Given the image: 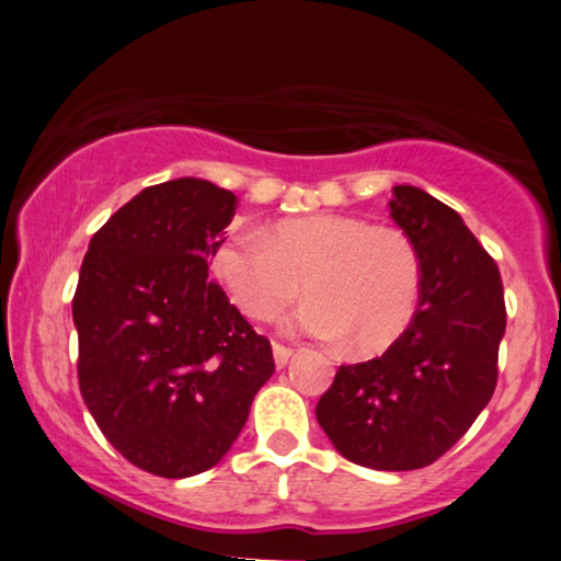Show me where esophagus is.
I'll use <instances>...</instances> for the list:
<instances>
[{"mask_svg":"<svg viewBox=\"0 0 561 561\" xmlns=\"http://www.w3.org/2000/svg\"><path fill=\"white\" fill-rule=\"evenodd\" d=\"M290 355H294V350L286 347V344L273 342V357H275V365H278V367H286V365H288V359H290Z\"/></svg>","mask_w":561,"mask_h":561,"instance_id":"1","label":"esophagus"}]
</instances>
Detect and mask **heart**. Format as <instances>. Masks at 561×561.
I'll use <instances>...</instances> for the list:
<instances>
[{
  "instance_id": "b5f03b06",
  "label": "heart",
  "mask_w": 561,
  "mask_h": 561,
  "mask_svg": "<svg viewBox=\"0 0 561 561\" xmlns=\"http://www.w3.org/2000/svg\"><path fill=\"white\" fill-rule=\"evenodd\" d=\"M214 273L255 321H278L301 296L298 327L344 340L355 355H380L409 329L421 296V257L403 229L350 214L278 221L265 234L237 232L219 244Z\"/></svg>"
}]
</instances>
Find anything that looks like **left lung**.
Listing matches in <instances>:
<instances>
[{
  "label": "left lung",
  "instance_id": "1",
  "mask_svg": "<svg viewBox=\"0 0 561 561\" xmlns=\"http://www.w3.org/2000/svg\"><path fill=\"white\" fill-rule=\"evenodd\" d=\"M390 217L419 250V309L380 357L340 365L317 419L350 462L401 472L447 455L493 398L505 298L495 260L439 198L396 186Z\"/></svg>",
  "mask_w": 561,
  "mask_h": 561
}]
</instances>
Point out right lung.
Masks as SVG:
<instances>
[{
  "label": "right lung",
  "instance_id": "add662e5",
  "mask_svg": "<svg viewBox=\"0 0 561 561\" xmlns=\"http://www.w3.org/2000/svg\"><path fill=\"white\" fill-rule=\"evenodd\" d=\"M237 204L202 179L148 186L91 237L81 263L83 403L127 462L160 478L217 465L275 370L271 342L209 280Z\"/></svg>",
  "mask_w": 561,
  "mask_h": 561
}]
</instances>
